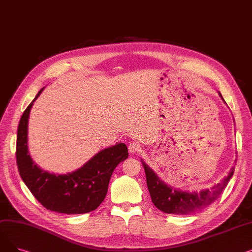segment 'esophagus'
<instances>
[{
  "mask_svg": "<svg viewBox=\"0 0 252 252\" xmlns=\"http://www.w3.org/2000/svg\"><path fill=\"white\" fill-rule=\"evenodd\" d=\"M139 151H140V145H139L138 143L133 142V143H130V144L128 145V152H129L130 154H136V153H138Z\"/></svg>",
  "mask_w": 252,
  "mask_h": 252,
  "instance_id": "34e87169",
  "label": "esophagus"
}]
</instances>
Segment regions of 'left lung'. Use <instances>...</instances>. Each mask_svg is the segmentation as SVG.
<instances>
[{"label": "left lung", "instance_id": "left-lung-1", "mask_svg": "<svg viewBox=\"0 0 252 252\" xmlns=\"http://www.w3.org/2000/svg\"><path fill=\"white\" fill-rule=\"evenodd\" d=\"M219 95L221 97L220 93ZM222 101L224 102L223 99ZM142 164L153 204L163 213L171 215H188L209 205L221 194L234 174L233 167L222 182L214 187L198 192H187L167 186L143 160Z\"/></svg>", "mask_w": 252, "mask_h": 252}]
</instances>
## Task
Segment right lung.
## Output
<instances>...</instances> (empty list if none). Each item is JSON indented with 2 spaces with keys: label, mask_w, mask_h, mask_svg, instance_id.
Masks as SVG:
<instances>
[{
  "label": "right lung",
  "mask_w": 252,
  "mask_h": 252,
  "mask_svg": "<svg viewBox=\"0 0 252 252\" xmlns=\"http://www.w3.org/2000/svg\"><path fill=\"white\" fill-rule=\"evenodd\" d=\"M39 90L20 118L17 129L16 161L19 175L35 199L49 210L81 215L95 210L104 200L113 170L128 153L126 144L118 143L93 156L82 167L65 175L51 174L38 167L29 151V118Z\"/></svg>",
  "instance_id": "add662e5"
}]
</instances>
